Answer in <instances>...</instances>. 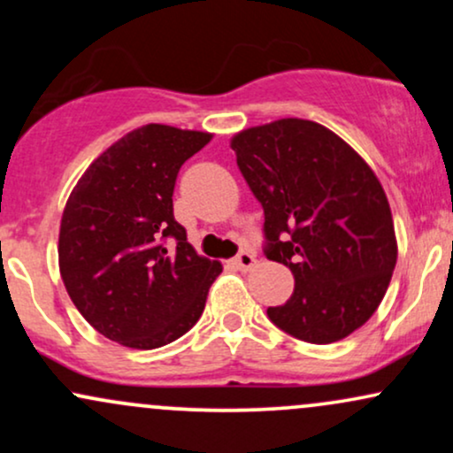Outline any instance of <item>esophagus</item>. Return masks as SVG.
Masks as SVG:
<instances>
[{"instance_id": "1", "label": "esophagus", "mask_w": 453, "mask_h": 453, "mask_svg": "<svg viewBox=\"0 0 453 453\" xmlns=\"http://www.w3.org/2000/svg\"><path fill=\"white\" fill-rule=\"evenodd\" d=\"M234 266L238 270H251L256 266V256L251 251H241L236 257H234Z\"/></svg>"}]
</instances>
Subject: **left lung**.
Masks as SVG:
<instances>
[{
  "mask_svg": "<svg viewBox=\"0 0 453 453\" xmlns=\"http://www.w3.org/2000/svg\"><path fill=\"white\" fill-rule=\"evenodd\" d=\"M232 149L264 209V253L296 280L288 303L268 306L270 321L315 345L349 336L381 304L398 257L392 211L371 165L306 119L242 129Z\"/></svg>",
  "mask_w": 453,
  "mask_h": 453,
  "instance_id": "obj_1",
  "label": "left lung"
}]
</instances>
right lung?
Listing matches in <instances>:
<instances>
[{"label": "right lung", "mask_w": 453, "mask_h": 453, "mask_svg": "<svg viewBox=\"0 0 453 453\" xmlns=\"http://www.w3.org/2000/svg\"><path fill=\"white\" fill-rule=\"evenodd\" d=\"M212 134L149 123L108 147L72 189L59 273L81 315L132 349L183 336L204 311L221 264L197 256L174 219L180 165Z\"/></svg>", "instance_id": "add662e5"}]
</instances>
